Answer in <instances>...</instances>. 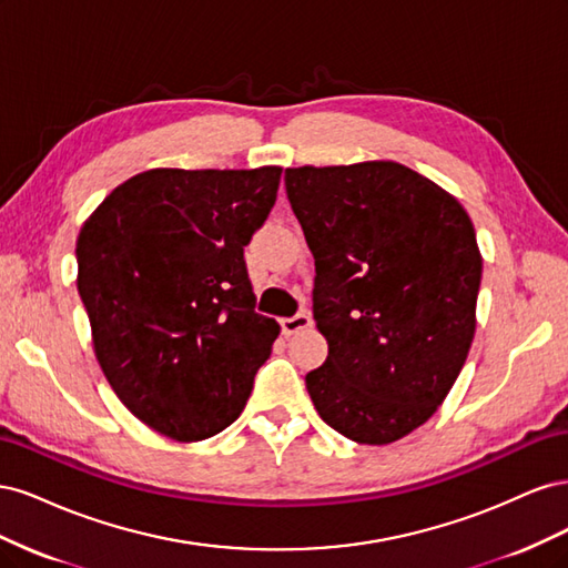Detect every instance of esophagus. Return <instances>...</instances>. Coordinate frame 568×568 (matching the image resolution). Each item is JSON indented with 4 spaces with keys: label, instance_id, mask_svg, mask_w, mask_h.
I'll list each match as a JSON object with an SVG mask.
<instances>
[{
    "label": "esophagus",
    "instance_id": "obj_1",
    "mask_svg": "<svg viewBox=\"0 0 568 568\" xmlns=\"http://www.w3.org/2000/svg\"><path fill=\"white\" fill-rule=\"evenodd\" d=\"M280 324H282V332H284L286 336H291V334H296V332H301V329H307V326L313 324V317L307 315V313H298V315H294V317H282Z\"/></svg>",
    "mask_w": 568,
    "mask_h": 568
}]
</instances>
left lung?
I'll return each instance as SVG.
<instances>
[{
  "mask_svg": "<svg viewBox=\"0 0 568 568\" xmlns=\"http://www.w3.org/2000/svg\"><path fill=\"white\" fill-rule=\"evenodd\" d=\"M315 255L313 313L329 343L305 374L341 436L386 445L450 393L476 332L480 257L462 203L395 161L286 168Z\"/></svg>",
  "mask_w": 568,
  "mask_h": 568,
  "instance_id": "left-lung-1",
  "label": "left lung"
}]
</instances>
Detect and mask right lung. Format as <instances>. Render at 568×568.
<instances>
[{
    "label": "right lung",
    "instance_id": "obj_1",
    "mask_svg": "<svg viewBox=\"0 0 568 568\" xmlns=\"http://www.w3.org/2000/svg\"><path fill=\"white\" fill-rule=\"evenodd\" d=\"M280 165L153 168L118 184L78 236V291L99 367L132 415L194 443L248 400L280 324L253 311L244 246Z\"/></svg>",
    "mask_w": 568,
    "mask_h": 568
}]
</instances>
